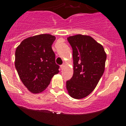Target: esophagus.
<instances>
[{
	"label": "esophagus",
	"instance_id": "obj_1",
	"mask_svg": "<svg viewBox=\"0 0 126 126\" xmlns=\"http://www.w3.org/2000/svg\"><path fill=\"white\" fill-rule=\"evenodd\" d=\"M60 67H61V69H63L64 67V64H62V65H61Z\"/></svg>",
	"mask_w": 126,
	"mask_h": 126
}]
</instances>
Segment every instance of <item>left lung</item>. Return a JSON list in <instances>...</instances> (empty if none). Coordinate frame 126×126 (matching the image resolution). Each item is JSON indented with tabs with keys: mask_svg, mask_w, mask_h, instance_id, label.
<instances>
[{
	"mask_svg": "<svg viewBox=\"0 0 126 126\" xmlns=\"http://www.w3.org/2000/svg\"><path fill=\"white\" fill-rule=\"evenodd\" d=\"M73 48L74 73L66 81L71 97L81 99L93 91L105 70L107 55L103 46L91 36L77 34L67 38Z\"/></svg>",
	"mask_w": 126,
	"mask_h": 126,
	"instance_id": "obj_1",
	"label": "left lung"
}]
</instances>
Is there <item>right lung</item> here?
<instances>
[{"label":"right lung","instance_id":"right-lung-1","mask_svg":"<svg viewBox=\"0 0 126 126\" xmlns=\"http://www.w3.org/2000/svg\"><path fill=\"white\" fill-rule=\"evenodd\" d=\"M55 37L49 34L31 36L23 41L15 52V67L19 78L33 93L47 88L59 71L52 45Z\"/></svg>","mask_w":126,"mask_h":126}]
</instances>
